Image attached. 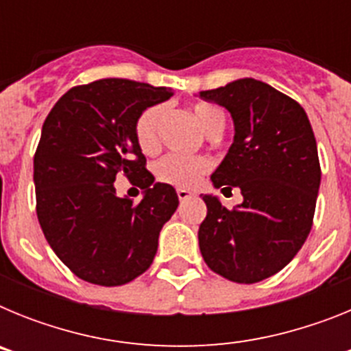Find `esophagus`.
Instances as JSON below:
<instances>
[{
	"mask_svg": "<svg viewBox=\"0 0 351 351\" xmlns=\"http://www.w3.org/2000/svg\"><path fill=\"white\" fill-rule=\"evenodd\" d=\"M178 197L179 200H186V198L193 197V193L190 190H184V188H178Z\"/></svg>",
	"mask_w": 351,
	"mask_h": 351,
	"instance_id": "1",
	"label": "esophagus"
}]
</instances>
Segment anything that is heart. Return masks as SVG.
<instances>
[{"label":"heart","mask_w":351,"mask_h":351,"mask_svg":"<svg viewBox=\"0 0 351 351\" xmlns=\"http://www.w3.org/2000/svg\"><path fill=\"white\" fill-rule=\"evenodd\" d=\"M163 107L153 105L145 108L144 112L135 121V141L144 153H153L158 145V126H160ZM193 116L198 126L207 133H223L226 117L218 105L197 104L193 107ZM210 169L207 158L202 156H181V154H167L154 165V176L158 181L165 184L179 186V188H191L197 184L200 176Z\"/></svg>","instance_id":"heart-1"}]
</instances>
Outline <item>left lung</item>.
I'll return each mask as SVG.
<instances>
[{
	"label": "left lung",
	"mask_w": 351,
	"mask_h": 351,
	"mask_svg": "<svg viewBox=\"0 0 351 351\" xmlns=\"http://www.w3.org/2000/svg\"><path fill=\"white\" fill-rule=\"evenodd\" d=\"M200 98L225 107L235 132L210 181L243 193L234 209L204 195L200 253L226 280L258 283L290 263L311 230L322 179L315 133L304 108L262 80H234Z\"/></svg>",
	"instance_id": "8db88e82"
}]
</instances>
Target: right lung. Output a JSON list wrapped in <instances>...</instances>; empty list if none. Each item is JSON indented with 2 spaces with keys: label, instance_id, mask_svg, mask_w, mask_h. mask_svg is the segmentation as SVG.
<instances>
[{
  "label": "right lung",
  "instance_id": "1",
  "mask_svg": "<svg viewBox=\"0 0 351 351\" xmlns=\"http://www.w3.org/2000/svg\"><path fill=\"white\" fill-rule=\"evenodd\" d=\"M170 96L169 88L100 79L64 93L43 123L33 160L36 214L58 258L80 280L119 287L153 263L179 198L145 169L135 121ZM121 173L145 190L138 204L115 195Z\"/></svg>",
  "mask_w": 351,
  "mask_h": 351
}]
</instances>
